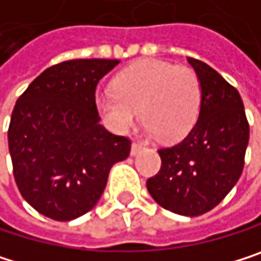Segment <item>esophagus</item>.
Here are the masks:
<instances>
[{
	"instance_id": "esophagus-1",
	"label": "esophagus",
	"mask_w": 261,
	"mask_h": 261,
	"mask_svg": "<svg viewBox=\"0 0 261 261\" xmlns=\"http://www.w3.org/2000/svg\"><path fill=\"white\" fill-rule=\"evenodd\" d=\"M141 149H143V144H141V143L134 141V143H132V147H130V153H132V155H135V153H138Z\"/></svg>"
}]
</instances>
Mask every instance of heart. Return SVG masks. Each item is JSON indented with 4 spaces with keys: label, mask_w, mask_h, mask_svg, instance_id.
<instances>
[{
    "label": "heart",
    "mask_w": 261,
    "mask_h": 261,
    "mask_svg": "<svg viewBox=\"0 0 261 261\" xmlns=\"http://www.w3.org/2000/svg\"><path fill=\"white\" fill-rule=\"evenodd\" d=\"M96 105L118 132L130 129L141 109L149 134L161 141H178L198 118L201 83L189 67L144 60L123 69L114 80V90L101 92Z\"/></svg>",
    "instance_id": "heart-1"
}]
</instances>
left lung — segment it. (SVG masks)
Instances as JSON below:
<instances>
[{
  "instance_id": "8db88e82",
  "label": "left lung",
  "mask_w": 261,
  "mask_h": 261,
  "mask_svg": "<svg viewBox=\"0 0 261 261\" xmlns=\"http://www.w3.org/2000/svg\"><path fill=\"white\" fill-rule=\"evenodd\" d=\"M188 61L201 83L198 120L185 140L158 149L161 168L146 186L161 207L197 217L214 209L239 181L249 123L239 90L206 63Z\"/></svg>"
}]
</instances>
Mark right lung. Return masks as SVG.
Masks as SVG:
<instances>
[{"label": "right lung", "instance_id": "1", "mask_svg": "<svg viewBox=\"0 0 261 261\" xmlns=\"http://www.w3.org/2000/svg\"><path fill=\"white\" fill-rule=\"evenodd\" d=\"M118 60H69L50 66L16 100L7 140L15 183L40 214L69 221L100 200L111 168L130 140L100 124L95 90Z\"/></svg>", "mask_w": 261, "mask_h": 261}]
</instances>
